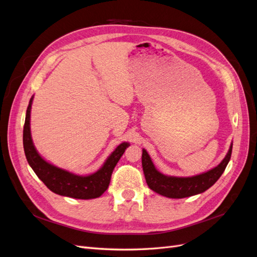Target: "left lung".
Masks as SVG:
<instances>
[{"label": "left lung", "instance_id": "8db88e82", "mask_svg": "<svg viewBox=\"0 0 257 257\" xmlns=\"http://www.w3.org/2000/svg\"><path fill=\"white\" fill-rule=\"evenodd\" d=\"M232 145L230 146L226 157L216 167L207 173L194 177H172L161 174L154 167L148 152L143 149V169L146 182L149 188L160 195L169 198H184L196 195L212 186L224 173L231 157Z\"/></svg>", "mask_w": 257, "mask_h": 257}]
</instances>
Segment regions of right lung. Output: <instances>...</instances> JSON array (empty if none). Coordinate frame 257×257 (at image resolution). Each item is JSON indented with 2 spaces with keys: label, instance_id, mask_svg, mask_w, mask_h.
Instances as JSON below:
<instances>
[{
  "label": "right lung",
  "instance_id": "add662e5",
  "mask_svg": "<svg viewBox=\"0 0 257 257\" xmlns=\"http://www.w3.org/2000/svg\"><path fill=\"white\" fill-rule=\"evenodd\" d=\"M33 96L30 99L27 109L25 126H23V148L27 161L47 188L53 193L62 196L78 199H91L99 197L108 189L111 174L116 163L130 146L128 143H122L106 160L102 168L89 176H78L67 172L46 162L38 152L32 142L30 131V115Z\"/></svg>",
  "mask_w": 257,
  "mask_h": 257
}]
</instances>
